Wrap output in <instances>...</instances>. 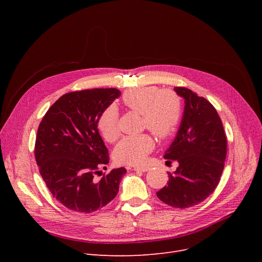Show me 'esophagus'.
Returning <instances> with one entry per match:
<instances>
[{
  "label": "esophagus",
  "mask_w": 262,
  "mask_h": 262,
  "mask_svg": "<svg viewBox=\"0 0 262 262\" xmlns=\"http://www.w3.org/2000/svg\"><path fill=\"white\" fill-rule=\"evenodd\" d=\"M133 170L138 171V172H146V171H148V168L147 167H135Z\"/></svg>",
  "instance_id": "esophagus-1"
}]
</instances>
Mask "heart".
<instances>
[{
  "instance_id": "heart-1",
  "label": "heart",
  "mask_w": 262,
  "mask_h": 262,
  "mask_svg": "<svg viewBox=\"0 0 262 262\" xmlns=\"http://www.w3.org/2000/svg\"><path fill=\"white\" fill-rule=\"evenodd\" d=\"M127 109L142 116V125L157 138L166 140L175 133L183 116L181 96L172 89H159L156 86L138 87L127 90L122 96ZM103 138L114 142L119 136L118 112L114 106L107 107L98 123ZM154 148V140L148 134L127 136L117 144L114 157L122 164L142 163Z\"/></svg>"
}]
</instances>
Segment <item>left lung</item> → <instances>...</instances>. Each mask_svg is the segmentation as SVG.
<instances>
[{"label":"left lung","instance_id":"8db88e82","mask_svg":"<svg viewBox=\"0 0 262 262\" xmlns=\"http://www.w3.org/2000/svg\"><path fill=\"white\" fill-rule=\"evenodd\" d=\"M185 99L180 129L164 158L178 167L169 174L168 186L157 198L174 208H189L207 199L220 183L227 152V139L215 108L203 96L175 87Z\"/></svg>","mask_w":262,"mask_h":262}]
</instances>
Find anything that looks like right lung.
Segmentation results:
<instances>
[{"mask_svg":"<svg viewBox=\"0 0 262 262\" xmlns=\"http://www.w3.org/2000/svg\"><path fill=\"white\" fill-rule=\"evenodd\" d=\"M120 95L116 88L66 93L39 124L35 158L40 175L52 195L68 209L91 213L118 194L125 169H114L99 182L94 175L109 162L98 129L99 118Z\"/></svg>","mask_w":262,"mask_h":262,"instance_id":"1","label":"right lung"}]
</instances>
